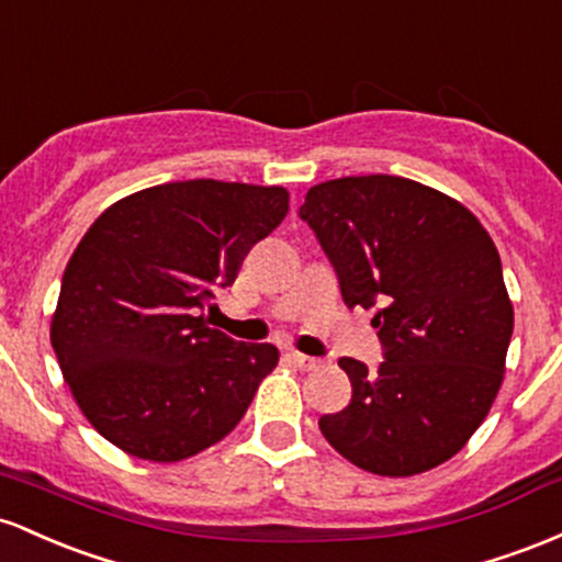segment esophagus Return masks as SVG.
<instances>
[{"instance_id":"1","label":"esophagus","mask_w":562,"mask_h":562,"mask_svg":"<svg viewBox=\"0 0 562 562\" xmlns=\"http://www.w3.org/2000/svg\"><path fill=\"white\" fill-rule=\"evenodd\" d=\"M294 361V366H297V369H302V371H315V369H321V366H324V361H321V358H313V356H305V352H292V356H289Z\"/></svg>"}]
</instances>
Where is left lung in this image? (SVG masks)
<instances>
[{"label": "left lung", "mask_w": 562, "mask_h": 562, "mask_svg": "<svg viewBox=\"0 0 562 562\" xmlns=\"http://www.w3.org/2000/svg\"><path fill=\"white\" fill-rule=\"evenodd\" d=\"M300 217L334 265L348 307H380L384 361L339 358L352 398L321 417L331 449L366 472L408 477L449 462L504 380L513 300L488 231L457 199L395 175L326 180Z\"/></svg>", "instance_id": "obj_1"}]
</instances>
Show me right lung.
<instances>
[{"mask_svg":"<svg viewBox=\"0 0 562 562\" xmlns=\"http://www.w3.org/2000/svg\"><path fill=\"white\" fill-rule=\"evenodd\" d=\"M286 212L281 186L164 182L81 236L49 339L81 414L116 449L180 462L241 422L279 350L210 329L201 311Z\"/></svg>","mask_w":562,"mask_h":562,"instance_id":"1","label":"right lung"}]
</instances>
